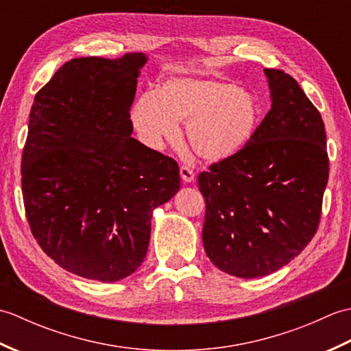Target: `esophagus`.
Masks as SVG:
<instances>
[{
    "mask_svg": "<svg viewBox=\"0 0 351 351\" xmlns=\"http://www.w3.org/2000/svg\"><path fill=\"white\" fill-rule=\"evenodd\" d=\"M180 173H181V178H182L184 182L189 184V182L195 181V171H193L190 167L182 166V167L180 169Z\"/></svg>",
    "mask_w": 351,
    "mask_h": 351,
    "instance_id": "34e87169",
    "label": "esophagus"
}]
</instances>
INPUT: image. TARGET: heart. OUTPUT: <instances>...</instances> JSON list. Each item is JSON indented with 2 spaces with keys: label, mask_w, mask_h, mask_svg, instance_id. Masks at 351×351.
<instances>
[{
  "label": "heart",
  "mask_w": 351,
  "mask_h": 351,
  "mask_svg": "<svg viewBox=\"0 0 351 351\" xmlns=\"http://www.w3.org/2000/svg\"><path fill=\"white\" fill-rule=\"evenodd\" d=\"M258 104L237 84L213 78H173L136 101L131 121L147 146L175 140L187 122L193 151L206 161H223L249 145L258 125Z\"/></svg>",
  "instance_id": "b5f03b06"
}]
</instances>
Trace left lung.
Here are the masks:
<instances>
[{"label": "left lung", "instance_id": "obj_1", "mask_svg": "<svg viewBox=\"0 0 351 351\" xmlns=\"http://www.w3.org/2000/svg\"><path fill=\"white\" fill-rule=\"evenodd\" d=\"M271 108L240 154L197 176L206 256L237 278L267 276L314 238L329 180L319 111L297 81L265 69Z\"/></svg>", "mask_w": 351, "mask_h": 351}]
</instances>
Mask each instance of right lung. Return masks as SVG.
Segmentation results:
<instances>
[{
    "instance_id": "add662e5",
    "label": "right lung",
    "mask_w": 351,
    "mask_h": 351,
    "mask_svg": "<svg viewBox=\"0 0 351 351\" xmlns=\"http://www.w3.org/2000/svg\"><path fill=\"white\" fill-rule=\"evenodd\" d=\"M146 60L72 58L34 96L21 162L27 220L42 250L81 278L136 271L152 211L180 190L178 162L131 137Z\"/></svg>"
}]
</instances>
